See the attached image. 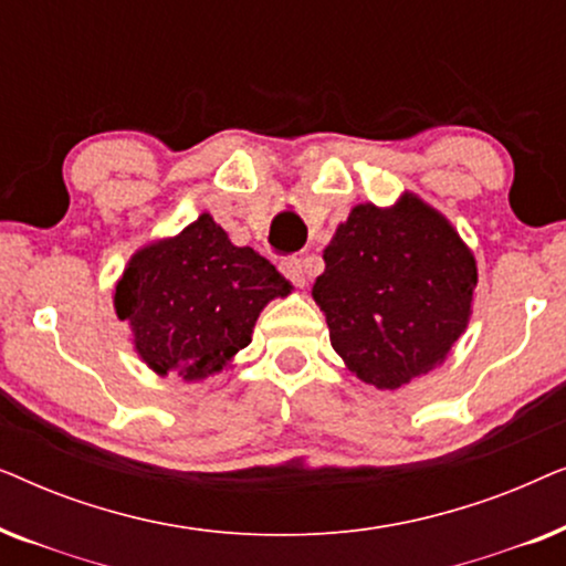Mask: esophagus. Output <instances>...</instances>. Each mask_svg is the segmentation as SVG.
<instances>
[{
  "mask_svg": "<svg viewBox=\"0 0 566 566\" xmlns=\"http://www.w3.org/2000/svg\"><path fill=\"white\" fill-rule=\"evenodd\" d=\"M281 273L289 277L293 285H298V289H304V285L308 283V265H306V260L304 258H296V254H293V258H283L281 260Z\"/></svg>",
  "mask_w": 566,
  "mask_h": 566,
  "instance_id": "1",
  "label": "esophagus"
}]
</instances>
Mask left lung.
Listing matches in <instances>:
<instances>
[{
	"label": "left lung",
	"instance_id": "left-lung-1",
	"mask_svg": "<svg viewBox=\"0 0 566 566\" xmlns=\"http://www.w3.org/2000/svg\"><path fill=\"white\" fill-rule=\"evenodd\" d=\"M314 298L332 347L366 384L424 376L467 329L476 265L443 216L412 196L389 211L355 206L324 250Z\"/></svg>",
	"mask_w": 566,
	"mask_h": 566
}]
</instances>
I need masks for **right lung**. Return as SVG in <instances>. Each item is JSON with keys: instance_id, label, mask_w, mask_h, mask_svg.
<instances>
[{"instance_id": "1", "label": "right lung", "mask_w": 566, "mask_h": 566, "mask_svg": "<svg viewBox=\"0 0 566 566\" xmlns=\"http://www.w3.org/2000/svg\"><path fill=\"white\" fill-rule=\"evenodd\" d=\"M291 285L252 247H234L203 213L180 237L134 254L115 289V312L157 374L198 381L250 345L270 298Z\"/></svg>"}]
</instances>
